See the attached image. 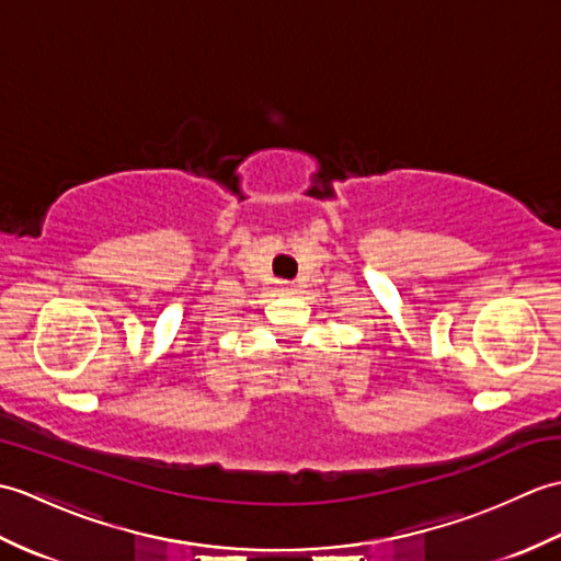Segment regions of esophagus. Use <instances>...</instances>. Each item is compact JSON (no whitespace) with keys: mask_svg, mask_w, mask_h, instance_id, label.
Returning a JSON list of instances; mask_svg holds the SVG:
<instances>
[{"mask_svg":"<svg viewBox=\"0 0 561 561\" xmlns=\"http://www.w3.org/2000/svg\"><path fill=\"white\" fill-rule=\"evenodd\" d=\"M279 291H282V294H294L296 289H294V284H289V282H282V284H279Z\"/></svg>","mask_w":561,"mask_h":561,"instance_id":"esophagus-1","label":"esophagus"}]
</instances>
